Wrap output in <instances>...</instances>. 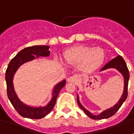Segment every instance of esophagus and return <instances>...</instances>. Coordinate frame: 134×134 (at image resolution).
Returning <instances> with one entry per match:
<instances>
[{"label": "esophagus", "instance_id": "esophagus-1", "mask_svg": "<svg viewBox=\"0 0 134 134\" xmlns=\"http://www.w3.org/2000/svg\"><path fill=\"white\" fill-rule=\"evenodd\" d=\"M78 80V77L77 76H70V77L67 78V81L70 82V83H77V81Z\"/></svg>", "mask_w": 134, "mask_h": 134}]
</instances>
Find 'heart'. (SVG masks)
<instances>
[{"label":"heart","mask_w":134,"mask_h":134,"mask_svg":"<svg viewBox=\"0 0 134 134\" xmlns=\"http://www.w3.org/2000/svg\"><path fill=\"white\" fill-rule=\"evenodd\" d=\"M64 59L67 64L76 66L78 70L88 73L99 69L105 60V52L102 48L75 46L64 51Z\"/></svg>","instance_id":"1"}]
</instances>
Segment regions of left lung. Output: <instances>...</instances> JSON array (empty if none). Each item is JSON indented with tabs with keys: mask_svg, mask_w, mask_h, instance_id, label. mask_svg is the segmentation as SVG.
Returning <instances> with one entry per match:
<instances>
[{
	"mask_svg": "<svg viewBox=\"0 0 134 134\" xmlns=\"http://www.w3.org/2000/svg\"><path fill=\"white\" fill-rule=\"evenodd\" d=\"M115 69L117 70L121 74L123 77L124 79V89H123V93L122 96L120 97V99L118 100V102L116 103L115 104L113 107H111L110 108L105 109L102 111V113L99 115H93L92 113L89 112L88 110H87L84 107L80 104V99H79V96H77V104L80 107L81 109H83V112L86 114L90 118L93 120H101V119H106L108 118H110L111 116H113L115 113H117V111L119 109V108L121 107L123 102L126 101V98L128 96V84H129V72L128 70V67L126 65V62L122 59L121 56H118L117 57L114 58L113 59L109 61L108 63H107L104 67L99 70V72L104 71V70H107V69Z\"/></svg>",
	"mask_w": 134,
	"mask_h": 134,
	"instance_id": "8db88e82",
	"label": "left lung"
}]
</instances>
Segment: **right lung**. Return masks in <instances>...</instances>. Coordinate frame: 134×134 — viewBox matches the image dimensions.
Segmentation results:
<instances>
[{
    "label": "right lung",
    "mask_w": 134,
    "mask_h": 134,
    "mask_svg": "<svg viewBox=\"0 0 134 134\" xmlns=\"http://www.w3.org/2000/svg\"><path fill=\"white\" fill-rule=\"evenodd\" d=\"M48 49V46H33L25 48L12 59L7 67L5 77L8 99L10 100L17 113L24 118L30 119H41L47 115L54 108L59 93L66 84V80L64 79L54 87L52 91V98L47 105L44 107L28 106L20 101L15 92L13 79L14 74L19 67L26 62H30L38 57H48L50 55V51Z\"/></svg>",
    "instance_id": "add662e5"
}]
</instances>
